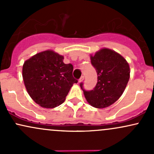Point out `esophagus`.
Here are the masks:
<instances>
[{
    "label": "esophagus",
    "mask_w": 154,
    "mask_h": 154,
    "mask_svg": "<svg viewBox=\"0 0 154 154\" xmlns=\"http://www.w3.org/2000/svg\"><path fill=\"white\" fill-rule=\"evenodd\" d=\"M83 79H84V76H82V77H81L79 79V82H82V81H83Z\"/></svg>",
    "instance_id": "1"
}]
</instances>
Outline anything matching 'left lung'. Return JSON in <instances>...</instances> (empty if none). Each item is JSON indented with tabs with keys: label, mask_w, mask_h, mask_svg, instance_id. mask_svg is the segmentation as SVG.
<instances>
[{
	"label": "left lung",
	"mask_w": 154,
	"mask_h": 154,
	"mask_svg": "<svg viewBox=\"0 0 154 154\" xmlns=\"http://www.w3.org/2000/svg\"><path fill=\"white\" fill-rule=\"evenodd\" d=\"M91 63L98 75V82L91 91L79 84L85 97L92 106L103 109L111 106L122 95L130 79V66L121 55L103 48L91 56Z\"/></svg>",
	"instance_id": "left-lung-1"
}]
</instances>
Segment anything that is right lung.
<instances>
[{
    "label": "right lung",
    "instance_id": "right-lung-1",
    "mask_svg": "<svg viewBox=\"0 0 154 154\" xmlns=\"http://www.w3.org/2000/svg\"><path fill=\"white\" fill-rule=\"evenodd\" d=\"M63 57L52 51L39 53L26 60L22 76L29 95L42 107L51 109L61 105L77 79L72 75V63L63 62Z\"/></svg>",
    "mask_w": 154,
    "mask_h": 154
}]
</instances>
